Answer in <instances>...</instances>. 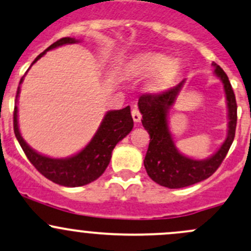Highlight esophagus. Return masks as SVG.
I'll use <instances>...</instances> for the list:
<instances>
[{"instance_id":"esophagus-1","label":"esophagus","mask_w":251,"mask_h":251,"mask_svg":"<svg viewBox=\"0 0 251 251\" xmlns=\"http://www.w3.org/2000/svg\"><path fill=\"white\" fill-rule=\"evenodd\" d=\"M132 118H133L134 123H139V121H141L142 114H141V112H139L138 108H133L132 109Z\"/></svg>"}]
</instances>
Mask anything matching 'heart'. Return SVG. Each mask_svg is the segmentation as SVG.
<instances>
[{
    "mask_svg": "<svg viewBox=\"0 0 251 251\" xmlns=\"http://www.w3.org/2000/svg\"><path fill=\"white\" fill-rule=\"evenodd\" d=\"M128 71L137 77H150V89L161 91L167 89L179 75L180 63L162 54H148L134 59L128 65Z\"/></svg>",
    "mask_w": 251,
    "mask_h": 251,
    "instance_id": "heart-1",
    "label": "heart"
}]
</instances>
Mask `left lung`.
Instances as JSON below:
<instances>
[{
    "label": "left lung",
    "instance_id": "obj_1",
    "mask_svg": "<svg viewBox=\"0 0 251 251\" xmlns=\"http://www.w3.org/2000/svg\"><path fill=\"white\" fill-rule=\"evenodd\" d=\"M212 66L215 68L216 77L224 84L228 110V130L223 146L208 159L194 160L179 152L168 127V110L173 107L185 79L170 90L160 94L142 95L138 100L139 112L143 115L142 124L150 136L144 167L148 176L165 188H185L209 178L221 165L232 146L237 125L236 96L223 68L215 62Z\"/></svg>",
    "mask_w": 251,
    "mask_h": 251
}]
</instances>
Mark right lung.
<instances>
[{"label":"right lung","instance_id":"obj_1","mask_svg":"<svg viewBox=\"0 0 251 251\" xmlns=\"http://www.w3.org/2000/svg\"><path fill=\"white\" fill-rule=\"evenodd\" d=\"M78 39L65 37L52 43L46 51L39 54L35 61L41 59L48 50L55 49L65 44L78 43ZM31 65V66H32ZM24 77L20 79V84L23 83ZM20 86L17 91V100L19 96ZM13 125H14V133L23 148L24 152L30 160V162L35 166L39 173L43 174L46 178L54 183L68 188L83 186L91 181L96 180L101 176L109 165L112 151L115 146L125 138L131 132L133 127V119L131 117L130 107H125L120 110H109L104 115L99 130L92 137L90 143L84 148L78 154L73 155L66 159H52V157L44 156L35 151L21 137L18 125V107H14L13 114Z\"/></svg>","mask_w":251,"mask_h":251}]
</instances>
